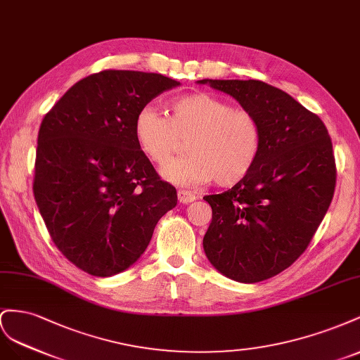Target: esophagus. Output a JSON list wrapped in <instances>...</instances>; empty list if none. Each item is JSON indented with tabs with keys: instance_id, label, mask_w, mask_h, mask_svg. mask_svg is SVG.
Returning a JSON list of instances; mask_svg holds the SVG:
<instances>
[{
	"instance_id": "34e87169",
	"label": "esophagus",
	"mask_w": 360,
	"mask_h": 360,
	"mask_svg": "<svg viewBox=\"0 0 360 360\" xmlns=\"http://www.w3.org/2000/svg\"><path fill=\"white\" fill-rule=\"evenodd\" d=\"M178 199H179L181 203L187 205V203H191V202L196 200V196H194V194L188 190H179L178 191Z\"/></svg>"
}]
</instances>
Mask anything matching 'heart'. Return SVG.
<instances>
[{
  "label": "heart",
  "mask_w": 360,
  "mask_h": 360,
  "mask_svg": "<svg viewBox=\"0 0 360 360\" xmlns=\"http://www.w3.org/2000/svg\"><path fill=\"white\" fill-rule=\"evenodd\" d=\"M141 152L157 166L167 164L187 139V155L170 162L161 176L178 187L215 181L235 186L255 167L262 148L261 123L252 111L210 94H190L167 102V116L145 105L134 119Z\"/></svg>",
  "instance_id": "obj_1"
}]
</instances>
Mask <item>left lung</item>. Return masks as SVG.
Segmentation results:
<instances>
[{
	"label": "left lung",
	"mask_w": 360,
	"mask_h": 360,
	"mask_svg": "<svg viewBox=\"0 0 360 360\" xmlns=\"http://www.w3.org/2000/svg\"><path fill=\"white\" fill-rule=\"evenodd\" d=\"M258 117L262 148L252 172L205 196L212 221L203 250L215 270L241 283L279 274L311 243L333 199L332 140L321 119L258 79H199Z\"/></svg>",
	"instance_id": "8db88e82"
}]
</instances>
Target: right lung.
<instances>
[{"label":"right lung","mask_w":360,"mask_h":360,"mask_svg":"<svg viewBox=\"0 0 360 360\" xmlns=\"http://www.w3.org/2000/svg\"><path fill=\"white\" fill-rule=\"evenodd\" d=\"M181 86L161 74L102 70L72 86L42 120L34 199L57 249L83 271L108 277L145 253L178 194L134 137L139 110Z\"/></svg>","instance_id":"1"}]
</instances>
